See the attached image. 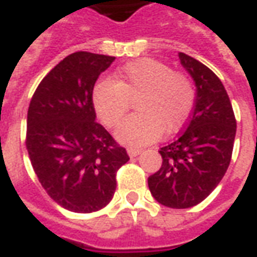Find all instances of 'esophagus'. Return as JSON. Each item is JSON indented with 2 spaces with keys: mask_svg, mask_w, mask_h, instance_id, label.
<instances>
[{
  "mask_svg": "<svg viewBox=\"0 0 257 257\" xmlns=\"http://www.w3.org/2000/svg\"><path fill=\"white\" fill-rule=\"evenodd\" d=\"M141 149H138V148H128V155L131 158H136L138 155H141Z\"/></svg>",
  "mask_w": 257,
  "mask_h": 257,
  "instance_id": "1",
  "label": "esophagus"
}]
</instances>
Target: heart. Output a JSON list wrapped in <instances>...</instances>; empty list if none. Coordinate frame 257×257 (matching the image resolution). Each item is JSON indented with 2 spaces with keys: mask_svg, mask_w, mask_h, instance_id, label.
I'll list each match as a JSON object with an SVG mask.
<instances>
[{
  "mask_svg": "<svg viewBox=\"0 0 257 257\" xmlns=\"http://www.w3.org/2000/svg\"><path fill=\"white\" fill-rule=\"evenodd\" d=\"M135 101L134 116L116 132L129 146H143L166 134L177 132L194 108L191 80L163 62L139 59L122 67L114 80H102L92 90V105L106 128H116Z\"/></svg>",
  "mask_w": 257,
  "mask_h": 257,
  "instance_id": "obj_1",
  "label": "heart"
}]
</instances>
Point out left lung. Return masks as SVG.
<instances>
[{
  "mask_svg": "<svg viewBox=\"0 0 257 257\" xmlns=\"http://www.w3.org/2000/svg\"><path fill=\"white\" fill-rule=\"evenodd\" d=\"M197 87L186 131L163 146L162 167L148 179L155 200L169 208H190L205 200L231 163L236 119L224 84L194 57L179 53Z\"/></svg>",
  "mask_w": 257,
  "mask_h": 257,
  "instance_id": "1",
  "label": "left lung"
}]
</instances>
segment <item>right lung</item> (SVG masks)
Here are the masks:
<instances>
[{"mask_svg":"<svg viewBox=\"0 0 257 257\" xmlns=\"http://www.w3.org/2000/svg\"><path fill=\"white\" fill-rule=\"evenodd\" d=\"M115 57L76 52L38 85L28 109L26 149L42 187L63 208H104L116 188L125 148L95 122L92 90Z\"/></svg>","mask_w":257,"mask_h":257,"instance_id":"add662e5","label":"right lung"}]
</instances>
